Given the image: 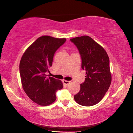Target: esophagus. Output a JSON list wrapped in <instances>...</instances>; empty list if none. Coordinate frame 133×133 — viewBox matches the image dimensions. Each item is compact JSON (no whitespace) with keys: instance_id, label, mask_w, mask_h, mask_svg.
Listing matches in <instances>:
<instances>
[{"instance_id":"1","label":"esophagus","mask_w":133,"mask_h":133,"mask_svg":"<svg viewBox=\"0 0 133 133\" xmlns=\"http://www.w3.org/2000/svg\"><path fill=\"white\" fill-rule=\"evenodd\" d=\"M63 82L64 84L65 85H68L69 84V83H70L69 81H67V80H65L63 81Z\"/></svg>"}]
</instances>
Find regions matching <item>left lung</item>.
Masks as SVG:
<instances>
[{"mask_svg": "<svg viewBox=\"0 0 133 133\" xmlns=\"http://www.w3.org/2000/svg\"><path fill=\"white\" fill-rule=\"evenodd\" d=\"M76 46L85 70V82L74 96L76 102L83 106H92L101 101L111 83L110 60L104 49L90 37L84 36L70 39Z\"/></svg>", "mask_w": 133, "mask_h": 133, "instance_id": "left-lung-1", "label": "left lung"}]
</instances>
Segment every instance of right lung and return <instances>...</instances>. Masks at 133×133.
Here are the masks:
<instances>
[{"instance_id":"add662e5","label":"right lung","mask_w":133,"mask_h":133,"mask_svg":"<svg viewBox=\"0 0 133 133\" xmlns=\"http://www.w3.org/2000/svg\"><path fill=\"white\" fill-rule=\"evenodd\" d=\"M66 38L44 36L29 46L22 57L19 71L24 91L31 101L46 106L56 100V92L63 88L61 80L45 74L52 65L56 51L64 44Z\"/></svg>"}]
</instances>
